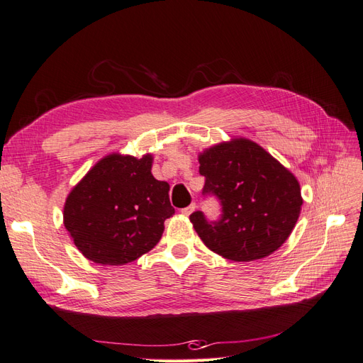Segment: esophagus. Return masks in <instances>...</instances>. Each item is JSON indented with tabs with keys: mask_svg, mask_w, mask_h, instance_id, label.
Here are the masks:
<instances>
[{
	"mask_svg": "<svg viewBox=\"0 0 363 363\" xmlns=\"http://www.w3.org/2000/svg\"><path fill=\"white\" fill-rule=\"evenodd\" d=\"M194 211H195V204H191V206H188V207L182 208V215H183V216H189Z\"/></svg>",
	"mask_w": 363,
	"mask_h": 363,
	"instance_id": "1",
	"label": "esophagus"
}]
</instances>
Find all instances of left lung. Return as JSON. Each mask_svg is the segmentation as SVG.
I'll list each match as a JSON object with an SVG mask.
<instances>
[{
	"label": "left lung",
	"mask_w": 363,
	"mask_h": 363,
	"mask_svg": "<svg viewBox=\"0 0 363 363\" xmlns=\"http://www.w3.org/2000/svg\"><path fill=\"white\" fill-rule=\"evenodd\" d=\"M203 194L216 195L221 219L201 212L189 219L204 245L235 262H252L277 251L298 221L303 196L295 175L256 142L232 138L199 155Z\"/></svg>",
	"instance_id": "obj_1"
}]
</instances>
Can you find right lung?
<instances>
[{"instance_id": "obj_1", "label": "right lung", "mask_w": 363, "mask_h": 363, "mask_svg": "<svg viewBox=\"0 0 363 363\" xmlns=\"http://www.w3.org/2000/svg\"><path fill=\"white\" fill-rule=\"evenodd\" d=\"M151 167L150 152H111L71 189L63 225L86 259L118 267L156 247L174 207L169 184L156 180Z\"/></svg>"}]
</instances>
